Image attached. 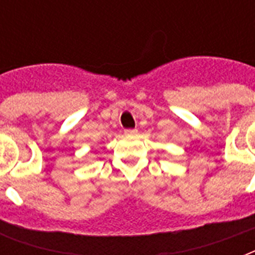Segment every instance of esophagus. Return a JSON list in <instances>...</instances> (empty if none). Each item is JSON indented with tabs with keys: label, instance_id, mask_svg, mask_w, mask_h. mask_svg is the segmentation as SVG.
Listing matches in <instances>:
<instances>
[{
	"label": "esophagus",
	"instance_id": "obj_1",
	"mask_svg": "<svg viewBox=\"0 0 255 255\" xmlns=\"http://www.w3.org/2000/svg\"><path fill=\"white\" fill-rule=\"evenodd\" d=\"M124 133H126L127 136H133L137 133V129H126V131H124Z\"/></svg>",
	"mask_w": 255,
	"mask_h": 255
}]
</instances>
